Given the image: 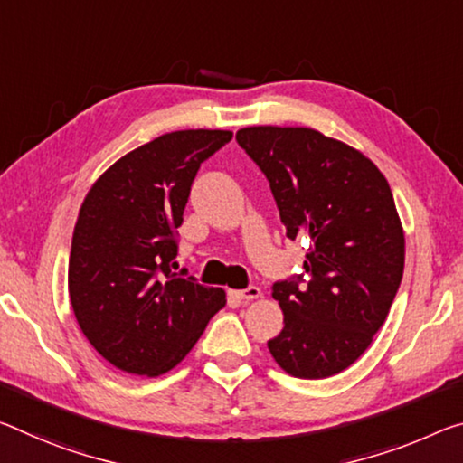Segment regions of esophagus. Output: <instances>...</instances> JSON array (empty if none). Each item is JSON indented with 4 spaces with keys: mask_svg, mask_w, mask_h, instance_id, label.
<instances>
[{
    "mask_svg": "<svg viewBox=\"0 0 463 463\" xmlns=\"http://www.w3.org/2000/svg\"><path fill=\"white\" fill-rule=\"evenodd\" d=\"M231 297L237 298V300H253V298H260L261 297V290L258 286H249L245 290H231Z\"/></svg>",
    "mask_w": 463,
    "mask_h": 463,
    "instance_id": "1",
    "label": "esophagus"
}]
</instances>
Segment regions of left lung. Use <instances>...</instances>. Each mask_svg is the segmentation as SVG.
I'll return each instance as SVG.
<instances>
[{
  "label": "left lung",
  "instance_id": "1",
  "mask_svg": "<svg viewBox=\"0 0 463 463\" xmlns=\"http://www.w3.org/2000/svg\"><path fill=\"white\" fill-rule=\"evenodd\" d=\"M237 142L269 181L286 237L309 243L310 278L271 286L284 327L268 348L292 377L337 375L371 346L402 282L406 241L390 183L311 128H245Z\"/></svg>",
  "mask_w": 463,
  "mask_h": 463
}]
</instances>
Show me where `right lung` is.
Segmentation results:
<instances>
[{"label":"right lung","instance_id":"add662e5","mask_svg":"<svg viewBox=\"0 0 463 463\" xmlns=\"http://www.w3.org/2000/svg\"><path fill=\"white\" fill-rule=\"evenodd\" d=\"M232 139L224 129L171 131L107 168L88 192L73 229L71 309L94 350L131 375L177 366L226 305L177 268L183 224L200 165Z\"/></svg>","mask_w":463,"mask_h":463}]
</instances>
